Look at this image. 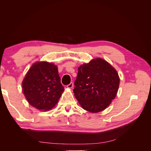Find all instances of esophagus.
<instances>
[{"instance_id": "obj_1", "label": "esophagus", "mask_w": 151, "mask_h": 151, "mask_svg": "<svg viewBox=\"0 0 151 151\" xmlns=\"http://www.w3.org/2000/svg\"><path fill=\"white\" fill-rule=\"evenodd\" d=\"M73 86H74V84H73V83H70L69 84H68V85L67 86V87L68 88L71 89V88H73Z\"/></svg>"}]
</instances>
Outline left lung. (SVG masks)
I'll use <instances>...</instances> for the list:
<instances>
[{
	"mask_svg": "<svg viewBox=\"0 0 151 151\" xmlns=\"http://www.w3.org/2000/svg\"><path fill=\"white\" fill-rule=\"evenodd\" d=\"M119 84L116 70L106 60L97 58L78 68L74 96L85 110L98 113L115 99Z\"/></svg>",
	"mask_w": 151,
	"mask_h": 151,
	"instance_id": "8db88e82",
	"label": "left lung"
}]
</instances>
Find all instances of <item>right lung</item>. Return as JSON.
Returning <instances> with one entry per match:
<instances>
[{"instance_id":"1","label":"right lung","mask_w":151,"mask_h":151,"mask_svg":"<svg viewBox=\"0 0 151 151\" xmlns=\"http://www.w3.org/2000/svg\"><path fill=\"white\" fill-rule=\"evenodd\" d=\"M57 66L37 62L31 67L22 81V91L29 104L40 110L53 108L64 88L60 83Z\"/></svg>"}]
</instances>
